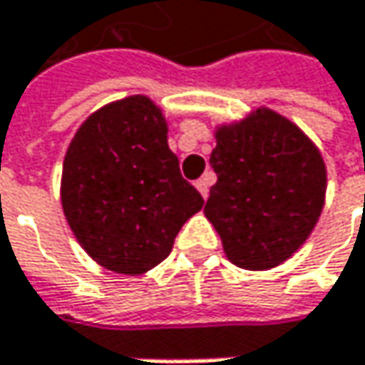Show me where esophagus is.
<instances>
[{
    "label": "esophagus",
    "mask_w": 365,
    "mask_h": 365,
    "mask_svg": "<svg viewBox=\"0 0 365 365\" xmlns=\"http://www.w3.org/2000/svg\"><path fill=\"white\" fill-rule=\"evenodd\" d=\"M209 185H211V180H209L207 175H205V178H200V180L196 182V190L200 192V196H202V198H207V196H209Z\"/></svg>",
    "instance_id": "1"
}]
</instances>
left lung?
<instances>
[{
    "label": "left lung",
    "instance_id": "8db88e82",
    "mask_svg": "<svg viewBox=\"0 0 365 365\" xmlns=\"http://www.w3.org/2000/svg\"><path fill=\"white\" fill-rule=\"evenodd\" d=\"M205 215L226 257L245 270H270L296 254L326 205L328 171L315 141L289 118L255 108L213 130Z\"/></svg>",
    "mask_w": 365,
    "mask_h": 365
}]
</instances>
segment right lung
Returning a JSON list of instances; mask_svg holds the SVG:
<instances>
[{
  "mask_svg": "<svg viewBox=\"0 0 365 365\" xmlns=\"http://www.w3.org/2000/svg\"><path fill=\"white\" fill-rule=\"evenodd\" d=\"M167 135L163 110L145 95H130L93 111L69 141L63 213L82 250L111 272L137 277L158 266L202 209Z\"/></svg>",
  "mask_w": 365,
  "mask_h": 365,
  "instance_id": "obj_1",
  "label": "right lung"
}]
</instances>
